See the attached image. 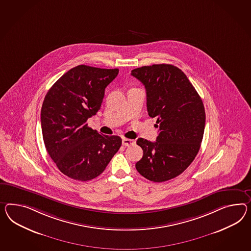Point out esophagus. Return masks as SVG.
<instances>
[{"instance_id":"34e87169","label":"esophagus","mask_w":251,"mask_h":251,"mask_svg":"<svg viewBox=\"0 0 251 251\" xmlns=\"http://www.w3.org/2000/svg\"><path fill=\"white\" fill-rule=\"evenodd\" d=\"M122 144L123 146H125V147H129L131 145H134L135 141L132 139H128V138H123Z\"/></svg>"}]
</instances>
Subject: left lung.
<instances>
[{"mask_svg": "<svg viewBox=\"0 0 251 251\" xmlns=\"http://www.w3.org/2000/svg\"><path fill=\"white\" fill-rule=\"evenodd\" d=\"M131 75L145 85L150 117H156V141L138 138L143 157L135 168L147 179L164 182L183 173L193 162L203 139L206 113L200 95L179 68L142 66Z\"/></svg>", "mask_w": 251, "mask_h": 251, "instance_id": "left-lung-1", "label": "left lung"}]
</instances>
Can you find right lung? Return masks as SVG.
<instances>
[{
  "instance_id": "obj_1",
  "label": "right lung",
  "mask_w": 251,
  "mask_h": 251,
  "mask_svg": "<svg viewBox=\"0 0 251 251\" xmlns=\"http://www.w3.org/2000/svg\"><path fill=\"white\" fill-rule=\"evenodd\" d=\"M118 72L78 65L59 78L45 96L41 110L45 148L70 178L94 179L122 145L119 136L98 134L86 124L100 109L104 89Z\"/></svg>"
}]
</instances>
